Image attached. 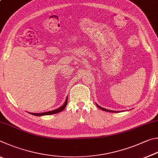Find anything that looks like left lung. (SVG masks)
Masks as SVG:
<instances>
[{
	"label": "left lung",
	"instance_id": "left-lung-1",
	"mask_svg": "<svg viewBox=\"0 0 158 158\" xmlns=\"http://www.w3.org/2000/svg\"><path fill=\"white\" fill-rule=\"evenodd\" d=\"M96 106H97L99 108H100L101 110H104V111H106V112H116L115 111H112V110H107V109H105V108H103V107H100L99 106H98L97 104H96Z\"/></svg>",
	"mask_w": 158,
	"mask_h": 158
}]
</instances>
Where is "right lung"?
<instances>
[{"instance_id": "obj_1", "label": "right lung", "mask_w": 158, "mask_h": 158, "mask_svg": "<svg viewBox=\"0 0 158 158\" xmlns=\"http://www.w3.org/2000/svg\"><path fill=\"white\" fill-rule=\"evenodd\" d=\"M67 101H68V98H66V101L63 106L57 110H52V111H49V112H42V113H30V114L35 115V116H43V115H49V114H56V113L60 112L61 111H62V110L65 108V107L66 106V104H67Z\"/></svg>"}]
</instances>
